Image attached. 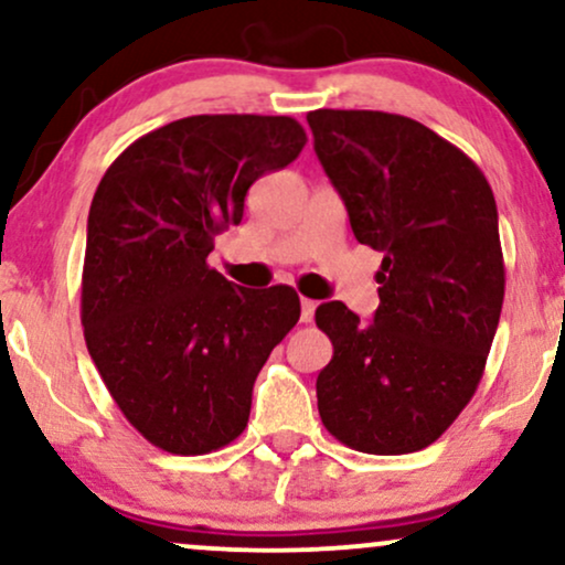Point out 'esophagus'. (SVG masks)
I'll list each match as a JSON object with an SVG mask.
<instances>
[{
  "label": "esophagus",
  "mask_w": 565,
  "mask_h": 565,
  "mask_svg": "<svg viewBox=\"0 0 565 565\" xmlns=\"http://www.w3.org/2000/svg\"><path fill=\"white\" fill-rule=\"evenodd\" d=\"M316 308H318L316 302L308 300V297H302V300H300V321L310 323L312 316H316Z\"/></svg>",
  "instance_id": "obj_1"
}]
</instances>
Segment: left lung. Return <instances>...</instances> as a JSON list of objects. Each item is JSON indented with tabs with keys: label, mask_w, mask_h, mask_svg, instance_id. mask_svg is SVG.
I'll list each match as a JSON object with an SVG mask.
<instances>
[{
	"label": "left lung",
	"mask_w": 565,
	"mask_h": 565,
	"mask_svg": "<svg viewBox=\"0 0 565 565\" xmlns=\"http://www.w3.org/2000/svg\"><path fill=\"white\" fill-rule=\"evenodd\" d=\"M308 124L352 234L384 253L371 323L339 300L316 310L334 344L318 413L352 450H424L471 403L500 323L494 194L477 162L405 115L316 110Z\"/></svg>",
	"instance_id": "8db88e82"
}]
</instances>
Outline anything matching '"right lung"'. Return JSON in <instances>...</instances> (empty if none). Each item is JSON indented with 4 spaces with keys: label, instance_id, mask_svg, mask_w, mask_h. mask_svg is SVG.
I'll return each mask as SVG.
<instances>
[{
    "label": "right lung",
    "instance_id": "right-lung-1",
    "mask_svg": "<svg viewBox=\"0 0 565 565\" xmlns=\"http://www.w3.org/2000/svg\"><path fill=\"white\" fill-rule=\"evenodd\" d=\"M287 115H192L149 131L102 175L86 226L81 323L128 424L205 455L244 431L270 350L300 321L291 287L244 289L207 265L247 189L302 152Z\"/></svg>",
    "mask_w": 565,
    "mask_h": 565
}]
</instances>
